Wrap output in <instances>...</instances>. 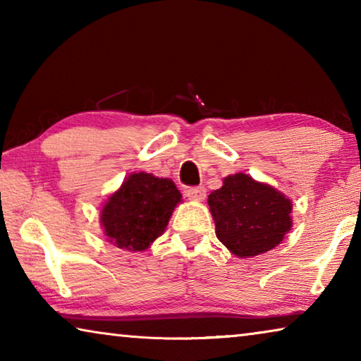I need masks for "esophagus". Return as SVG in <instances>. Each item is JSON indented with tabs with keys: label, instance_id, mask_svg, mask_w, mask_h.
I'll return each instance as SVG.
<instances>
[{
	"label": "esophagus",
	"instance_id": "obj_1",
	"mask_svg": "<svg viewBox=\"0 0 361 361\" xmlns=\"http://www.w3.org/2000/svg\"><path fill=\"white\" fill-rule=\"evenodd\" d=\"M186 197L192 202H202L207 195V191L204 186H197V188H188L186 189Z\"/></svg>",
	"mask_w": 361,
	"mask_h": 361
}]
</instances>
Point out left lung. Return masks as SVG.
I'll use <instances>...</instances> for the list:
<instances>
[{
	"mask_svg": "<svg viewBox=\"0 0 361 361\" xmlns=\"http://www.w3.org/2000/svg\"><path fill=\"white\" fill-rule=\"evenodd\" d=\"M209 207L218 240L242 259L279 247L293 226L291 199L242 172L226 176Z\"/></svg>",
	"mask_w": 361,
	"mask_h": 361,
	"instance_id": "left-lung-1",
	"label": "left lung"
}]
</instances>
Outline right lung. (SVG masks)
Segmentation results:
<instances>
[{
    "label": "right lung",
    "mask_w": 361,
    "mask_h": 361,
    "mask_svg": "<svg viewBox=\"0 0 361 361\" xmlns=\"http://www.w3.org/2000/svg\"><path fill=\"white\" fill-rule=\"evenodd\" d=\"M181 202V192L170 178L133 172L102 205L103 234L121 250L145 252L164 234Z\"/></svg>",
    "instance_id": "1"
}]
</instances>
